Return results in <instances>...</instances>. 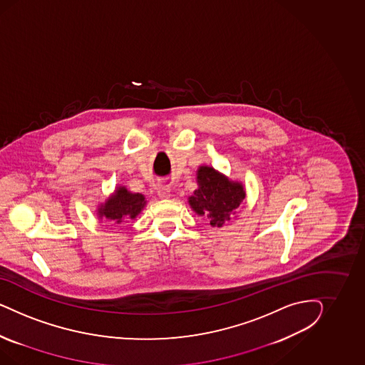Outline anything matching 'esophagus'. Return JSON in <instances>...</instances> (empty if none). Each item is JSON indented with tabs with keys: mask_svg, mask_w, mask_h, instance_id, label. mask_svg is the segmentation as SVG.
<instances>
[{
	"mask_svg": "<svg viewBox=\"0 0 365 365\" xmlns=\"http://www.w3.org/2000/svg\"><path fill=\"white\" fill-rule=\"evenodd\" d=\"M158 195H159V198L160 199L170 198V197H171L170 187H168V186H160V187H158Z\"/></svg>",
	"mask_w": 365,
	"mask_h": 365,
	"instance_id": "esophagus-1",
	"label": "esophagus"
}]
</instances>
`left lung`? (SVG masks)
I'll return each instance as SVG.
<instances>
[{"mask_svg":"<svg viewBox=\"0 0 365 365\" xmlns=\"http://www.w3.org/2000/svg\"><path fill=\"white\" fill-rule=\"evenodd\" d=\"M197 183L198 188L188 197V205L212 227H222L225 222L230 221L246 197L242 182L232 180L214 167L199 166Z\"/></svg>","mask_w":365,"mask_h":365,"instance_id":"left-lung-1","label":"left lung"}]
</instances>
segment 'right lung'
<instances>
[{"mask_svg": "<svg viewBox=\"0 0 365 365\" xmlns=\"http://www.w3.org/2000/svg\"><path fill=\"white\" fill-rule=\"evenodd\" d=\"M147 205V200L140 192H131L125 186H116L113 192L98 206L96 214L100 221L120 225L123 220H135Z\"/></svg>", "mask_w": 365, "mask_h": 365, "instance_id": "obj_1", "label": "right lung"}]
</instances>
